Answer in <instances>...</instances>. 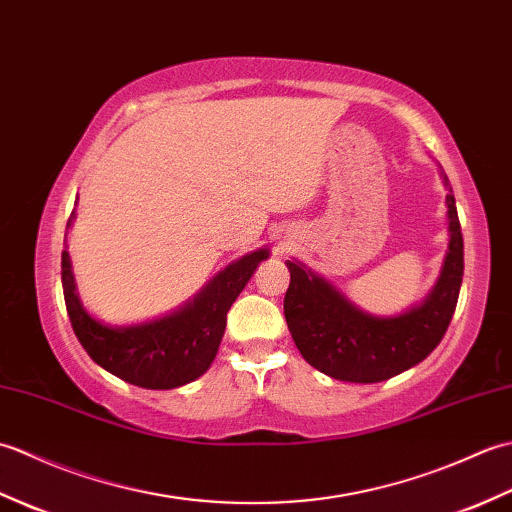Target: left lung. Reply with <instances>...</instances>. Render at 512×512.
<instances>
[{
	"mask_svg": "<svg viewBox=\"0 0 512 512\" xmlns=\"http://www.w3.org/2000/svg\"><path fill=\"white\" fill-rule=\"evenodd\" d=\"M444 182L449 187L447 176ZM447 217L449 250L436 286L420 306L396 317L363 312L330 281L297 259H288L284 314L292 341L312 367L345 383H380L436 350L458 306L464 275V242L451 189Z\"/></svg>",
	"mask_w": 512,
	"mask_h": 512,
	"instance_id": "8db88e82",
	"label": "left lung"
}]
</instances>
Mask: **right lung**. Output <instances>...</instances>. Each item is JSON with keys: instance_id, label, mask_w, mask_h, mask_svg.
I'll return each instance as SVG.
<instances>
[{"instance_id": "right-lung-1", "label": "right lung", "mask_w": 512, "mask_h": 512, "mask_svg": "<svg viewBox=\"0 0 512 512\" xmlns=\"http://www.w3.org/2000/svg\"><path fill=\"white\" fill-rule=\"evenodd\" d=\"M264 259H268L266 248L237 259L191 301L165 317L136 325H105L83 308L76 295L70 255L63 250L61 284L65 308L76 339L96 365L125 383L145 389L182 387L211 367L224 336L226 312Z\"/></svg>"}]
</instances>
